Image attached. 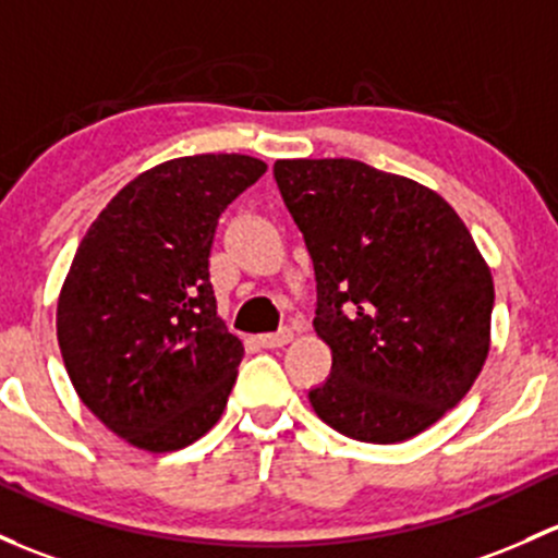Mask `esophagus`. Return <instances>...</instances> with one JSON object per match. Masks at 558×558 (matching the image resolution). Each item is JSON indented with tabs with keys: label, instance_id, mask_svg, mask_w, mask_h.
I'll return each mask as SVG.
<instances>
[{
	"label": "esophagus",
	"instance_id": "obj_1",
	"mask_svg": "<svg viewBox=\"0 0 558 558\" xmlns=\"http://www.w3.org/2000/svg\"><path fill=\"white\" fill-rule=\"evenodd\" d=\"M291 337H294V333H291V328H280V331H275V333H262L259 344L267 350H275V348H283V344H289Z\"/></svg>",
	"mask_w": 558,
	"mask_h": 558
}]
</instances>
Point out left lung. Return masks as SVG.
<instances>
[{
  "instance_id": "obj_1",
  "label": "left lung",
  "mask_w": 558,
  "mask_h": 558,
  "mask_svg": "<svg viewBox=\"0 0 558 558\" xmlns=\"http://www.w3.org/2000/svg\"><path fill=\"white\" fill-rule=\"evenodd\" d=\"M272 173L331 348V374L310 390L315 414L366 444L427 430L489 353L495 283L468 227L438 192L348 157L278 160Z\"/></svg>"
}]
</instances>
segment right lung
Segmentation results:
<instances>
[{
  "mask_svg": "<svg viewBox=\"0 0 558 558\" xmlns=\"http://www.w3.org/2000/svg\"><path fill=\"white\" fill-rule=\"evenodd\" d=\"M267 171L248 155H192L122 186L82 238L61 296L69 379L111 433L175 451L216 425L243 342L216 315L208 256L219 216Z\"/></svg>",
  "mask_w": 558,
  "mask_h": 558,
  "instance_id": "1",
  "label": "right lung"
}]
</instances>
